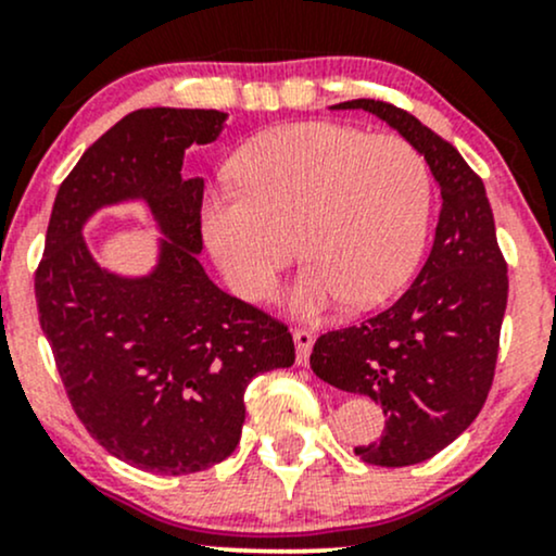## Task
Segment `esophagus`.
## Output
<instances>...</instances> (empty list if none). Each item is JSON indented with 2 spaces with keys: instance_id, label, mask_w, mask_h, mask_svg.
I'll use <instances>...</instances> for the list:
<instances>
[{
  "instance_id": "1",
  "label": "esophagus",
  "mask_w": 556,
  "mask_h": 556,
  "mask_svg": "<svg viewBox=\"0 0 556 556\" xmlns=\"http://www.w3.org/2000/svg\"><path fill=\"white\" fill-rule=\"evenodd\" d=\"M292 340H295V350H298V366H305V363H308L311 350H314V334L305 329H295L292 331Z\"/></svg>"
}]
</instances>
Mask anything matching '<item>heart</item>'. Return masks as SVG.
I'll return each mask as SVG.
<instances>
[{
	"label": "heart",
	"instance_id": "b5f03b06",
	"mask_svg": "<svg viewBox=\"0 0 556 556\" xmlns=\"http://www.w3.org/2000/svg\"><path fill=\"white\" fill-rule=\"evenodd\" d=\"M238 190L206 198L201 232L235 295L269 300L295 243L298 316L374 308L410 279L431 216V172L416 146L337 123H287L232 159Z\"/></svg>",
	"mask_w": 556,
	"mask_h": 556
}]
</instances>
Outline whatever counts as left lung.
Segmentation results:
<instances>
[{
    "label": "left lung",
    "instance_id": "8db88e82",
    "mask_svg": "<svg viewBox=\"0 0 556 556\" xmlns=\"http://www.w3.org/2000/svg\"><path fill=\"white\" fill-rule=\"evenodd\" d=\"M331 110H363L397 130L442 190L437 238L410 290L358 327L321 334L311 353L318 379L384 410L381 439L355 446V455L402 468L442 452L481 413L507 308V264L486 188L455 146L384 101L355 99Z\"/></svg>",
    "mask_w": 556,
    "mask_h": 556
}]
</instances>
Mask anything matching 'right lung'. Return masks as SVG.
<instances>
[{
  "label": "right lung",
  "instance_id": "add662e5",
  "mask_svg": "<svg viewBox=\"0 0 556 556\" xmlns=\"http://www.w3.org/2000/svg\"><path fill=\"white\" fill-rule=\"evenodd\" d=\"M225 125V112L172 106L119 119L56 190L36 271L38 321L83 426L110 455L162 476L227 460L245 387L295 363L285 324L219 290L198 261L203 177H185L182 162ZM119 202H143L163 235L136 278L101 267L81 238Z\"/></svg>",
  "mask_w": 556,
  "mask_h": 556
}]
</instances>
